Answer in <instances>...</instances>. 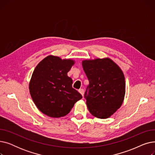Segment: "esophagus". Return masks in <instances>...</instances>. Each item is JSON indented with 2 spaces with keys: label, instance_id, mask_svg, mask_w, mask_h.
<instances>
[{
  "label": "esophagus",
  "instance_id": "esophagus-1",
  "mask_svg": "<svg viewBox=\"0 0 155 155\" xmlns=\"http://www.w3.org/2000/svg\"><path fill=\"white\" fill-rule=\"evenodd\" d=\"M78 92L81 94V95H82V96L84 95V90L83 88H80V89H79L78 90Z\"/></svg>",
  "mask_w": 155,
  "mask_h": 155
}]
</instances>
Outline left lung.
I'll list each match as a JSON object with an SVG mask.
<instances>
[{
    "instance_id": "1",
    "label": "left lung",
    "mask_w": 155,
    "mask_h": 155,
    "mask_svg": "<svg viewBox=\"0 0 155 155\" xmlns=\"http://www.w3.org/2000/svg\"><path fill=\"white\" fill-rule=\"evenodd\" d=\"M82 67L89 81L85 93L89 112L99 119L110 117L124 101L126 82L123 71L109 58L85 60Z\"/></svg>"
}]
</instances>
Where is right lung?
<instances>
[{"instance_id": "obj_1", "label": "right lung", "mask_w": 155, "mask_h": 155, "mask_svg": "<svg viewBox=\"0 0 155 155\" xmlns=\"http://www.w3.org/2000/svg\"><path fill=\"white\" fill-rule=\"evenodd\" d=\"M75 63L50 55L36 67L29 82V92L38 109L51 117L67 115L82 96L72 87L67 73Z\"/></svg>"}]
</instances>
